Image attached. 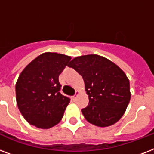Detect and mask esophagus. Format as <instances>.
<instances>
[{"label":"esophagus","mask_w":154,"mask_h":154,"mask_svg":"<svg viewBox=\"0 0 154 154\" xmlns=\"http://www.w3.org/2000/svg\"><path fill=\"white\" fill-rule=\"evenodd\" d=\"M78 94H79V92H78V91L76 92V94H75L74 96H72V97H71V98H72V101H76V99H77V97L78 96Z\"/></svg>","instance_id":"obj_1"}]
</instances>
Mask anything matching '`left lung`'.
I'll return each instance as SVG.
<instances>
[{"mask_svg": "<svg viewBox=\"0 0 154 154\" xmlns=\"http://www.w3.org/2000/svg\"><path fill=\"white\" fill-rule=\"evenodd\" d=\"M68 66L82 75L85 82L89 95V105L82 109L85 118L99 127L119 121L131 97L125 73L111 60L96 54L75 57Z\"/></svg>", "mask_w": 154, "mask_h": 154, "instance_id": "8db88e82", "label": "left lung"}]
</instances>
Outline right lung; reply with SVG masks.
I'll return each mask as SVG.
<instances>
[{
	"label": "right lung",
	"mask_w": 154,
	"mask_h": 154,
	"mask_svg": "<svg viewBox=\"0 0 154 154\" xmlns=\"http://www.w3.org/2000/svg\"><path fill=\"white\" fill-rule=\"evenodd\" d=\"M70 60L64 54L42 53L20 72L16 84L17 104L30 125L49 129L63 117L70 98L60 93L58 77Z\"/></svg>",
	"instance_id": "obj_1"
}]
</instances>
